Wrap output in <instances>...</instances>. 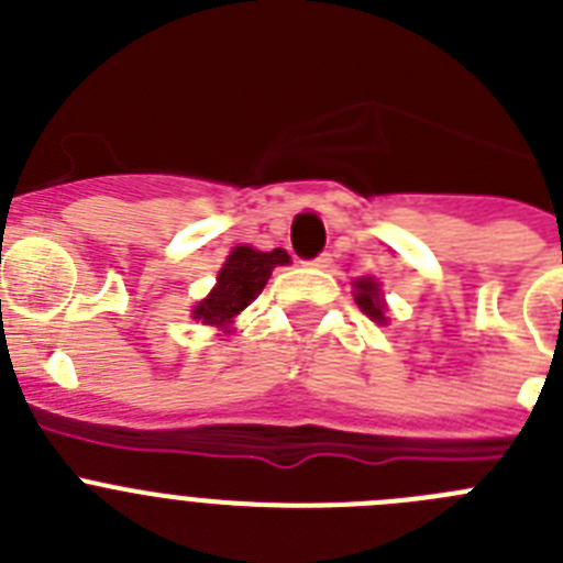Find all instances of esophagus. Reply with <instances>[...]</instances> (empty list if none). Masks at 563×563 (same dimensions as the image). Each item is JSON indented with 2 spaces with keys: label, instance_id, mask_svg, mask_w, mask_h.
<instances>
[{
  "label": "esophagus",
  "instance_id": "esophagus-1",
  "mask_svg": "<svg viewBox=\"0 0 563 563\" xmlns=\"http://www.w3.org/2000/svg\"><path fill=\"white\" fill-rule=\"evenodd\" d=\"M310 265H312V267H321V271H324V267L332 265V256H330V253H321V256L312 258Z\"/></svg>",
  "mask_w": 563,
  "mask_h": 563
}]
</instances>
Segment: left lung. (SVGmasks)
Listing matches in <instances>:
<instances>
[{
  "label": "left lung",
  "instance_id": "left-lung-1",
  "mask_svg": "<svg viewBox=\"0 0 563 563\" xmlns=\"http://www.w3.org/2000/svg\"><path fill=\"white\" fill-rule=\"evenodd\" d=\"M355 301L372 321L383 324L386 321V301H383V292H380V282L372 276H363L355 282Z\"/></svg>",
  "mask_w": 563,
  "mask_h": 563
}]
</instances>
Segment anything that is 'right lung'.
Wrapping results in <instances>:
<instances>
[{
  "instance_id": "add662e5",
  "label": "right lung",
  "mask_w": 563,
  "mask_h": 563,
  "mask_svg": "<svg viewBox=\"0 0 563 563\" xmlns=\"http://www.w3.org/2000/svg\"><path fill=\"white\" fill-rule=\"evenodd\" d=\"M287 262H290V256L282 247L271 253L253 251L247 245L233 247L222 271L217 273V287L191 310L194 318L208 327L231 332L233 318L265 290L273 267L287 265Z\"/></svg>"
}]
</instances>
